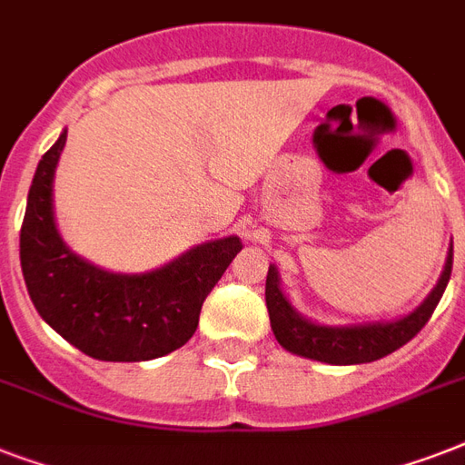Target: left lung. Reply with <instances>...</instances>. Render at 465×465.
Here are the masks:
<instances>
[{
  "label": "left lung",
  "instance_id": "obj_1",
  "mask_svg": "<svg viewBox=\"0 0 465 465\" xmlns=\"http://www.w3.org/2000/svg\"><path fill=\"white\" fill-rule=\"evenodd\" d=\"M451 265H454V246L449 248L447 265H444V272H441L437 287L425 299V304L412 311L411 316L401 318L396 323L354 325V328H328V325L304 321L280 292L277 270L275 265H270L268 282H265L270 325H272L277 342L284 350L309 357V360L338 364V367L381 360L386 354L396 352L398 347H403L405 342H411L425 328V323L432 318L434 309L440 304L441 294L447 290Z\"/></svg>",
  "mask_w": 465,
  "mask_h": 465
}]
</instances>
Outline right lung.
Segmentation results:
<instances>
[{
	"label": "right lung",
	"mask_w": 465,
	"mask_h": 465,
	"mask_svg": "<svg viewBox=\"0 0 465 465\" xmlns=\"http://www.w3.org/2000/svg\"><path fill=\"white\" fill-rule=\"evenodd\" d=\"M67 133L40 159L21 224V270L38 313L84 354L144 361L193 338L204 297L243 243L212 241L147 275H113L74 255L54 229L53 175Z\"/></svg>",
	"instance_id": "add662e5"
}]
</instances>
